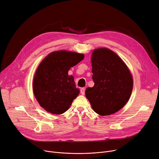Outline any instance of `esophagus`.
Here are the masks:
<instances>
[{
  "instance_id": "esophagus-1",
  "label": "esophagus",
  "mask_w": 159,
  "mask_h": 159,
  "mask_svg": "<svg viewBox=\"0 0 159 159\" xmlns=\"http://www.w3.org/2000/svg\"><path fill=\"white\" fill-rule=\"evenodd\" d=\"M84 92H85V89L84 88H81L80 90V93L82 95H84Z\"/></svg>"
}]
</instances>
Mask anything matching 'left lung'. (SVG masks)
I'll return each mask as SVG.
<instances>
[{"mask_svg":"<svg viewBox=\"0 0 159 159\" xmlns=\"http://www.w3.org/2000/svg\"><path fill=\"white\" fill-rule=\"evenodd\" d=\"M91 60L94 86L86 89L85 95L95 113L102 116L112 115L130 98L132 75L123 60L109 49H96Z\"/></svg>","mask_w":159,"mask_h":159,"instance_id":"1","label":"left lung"}]
</instances>
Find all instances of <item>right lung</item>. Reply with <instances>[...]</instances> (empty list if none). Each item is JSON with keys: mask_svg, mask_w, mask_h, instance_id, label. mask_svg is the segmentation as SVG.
Here are the masks:
<instances>
[{"mask_svg": "<svg viewBox=\"0 0 159 159\" xmlns=\"http://www.w3.org/2000/svg\"><path fill=\"white\" fill-rule=\"evenodd\" d=\"M84 58L83 54L57 51L49 54L36 70L33 90L36 99L45 110L60 115L69 108L80 93L72 76L68 75L71 67Z\"/></svg>", "mask_w": 159, "mask_h": 159, "instance_id": "right-lung-1", "label": "right lung"}]
</instances>
